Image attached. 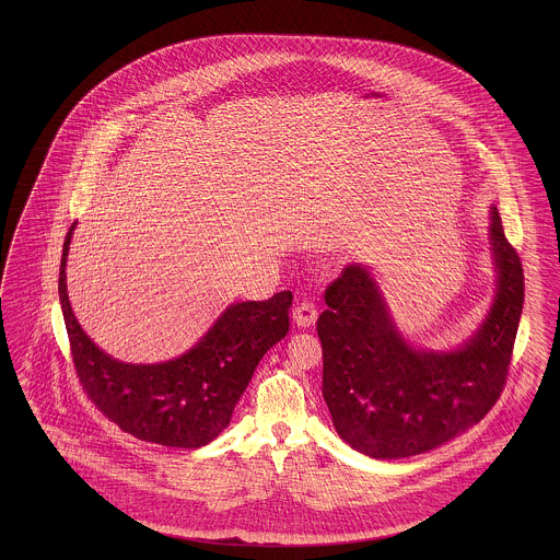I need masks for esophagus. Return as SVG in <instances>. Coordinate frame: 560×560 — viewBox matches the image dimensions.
Segmentation results:
<instances>
[{
	"instance_id": "1",
	"label": "esophagus",
	"mask_w": 560,
	"mask_h": 560,
	"mask_svg": "<svg viewBox=\"0 0 560 560\" xmlns=\"http://www.w3.org/2000/svg\"><path fill=\"white\" fill-rule=\"evenodd\" d=\"M316 318H318V310H316L314 302L302 300L300 304L295 305V310H293V323L298 324V326L310 328L312 324L316 323Z\"/></svg>"
}]
</instances>
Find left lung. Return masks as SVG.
Instances as JSON below:
<instances>
[{
  "label": "left lung",
  "instance_id": "obj_1",
  "mask_svg": "<svg viewBox=\"0 0 560 560\" xmlns=\"http://www.w3.org/2000/svg\"><path fill=\"white\" fill-rule=\"evenodd\" d=\"M497 291L470 339L427 351L396 328L372 269L349 265L324 293L318 318L323 396L332 424L353 450L377 459L417 456L485 419L499 400L524 307L522 260L491 207Z\"/></svg>",
  "mask_w": 560,
  "mask_h": 560
}]
</instances>
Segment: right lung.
I'll return each instance as SVG.
<instances>
[{
	"mask_svg": "<svg viewBox=\"0 0 560 560\" xmlns=\"http://www.w3.org/2000/svg\"><path fill=\"white\" fill-rule=\"evenodd\" d=\"M75 223L63 242L59 304L88 398L137 440L185 450L207 445L230 424L258 361L288 335L291 291L225 307L183 355L148 365L122 363L92 342L69 305L66 265Z\"/></svg>",
	"mask_w": 560,
	"mask_h": 560,
	"instance_id": "1",
	"label": "right lung"
}]
</instances>
